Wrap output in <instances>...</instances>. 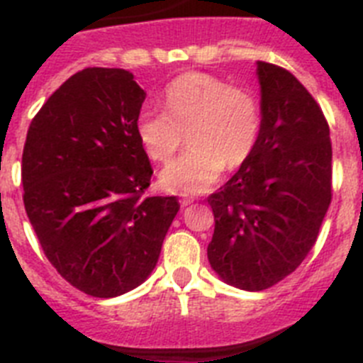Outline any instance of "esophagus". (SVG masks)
Here are the masks:
<instances>
[{"label":"esophagus","instance_id":"obj_1","mask_svg":"<svg viewBox=\"0 0 363 363\" xmlns=\"http://www.w3.org/2000/svg\"><path fill=\"white\" fill-rule=\"evenodd\" d=\"M192 201H194V200H192V198H187V196H184V198H182V200H179V203L184 205V207H187V205H191Z\"/></svg>","mask_w":363,"mask_h":363}]
</instances>
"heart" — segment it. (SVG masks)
Here are the masks:
<instances>
[{
	"mask_svg": "<svg viewBox=\"0 0 363 363\" xmlns=\"http://www.w3.org/2000/svg\"><path fill=\"white\" fill-rule=\"evenodd\" d=\"M163 105L165 111L143 107L134 129L156 163L169 162L187 133L191 149L160 174L165 191L184 196L207 191L225 165H243L258 147L264 114L258 96L247 86L213 74L187 72L165 86Z\"/></svg>",
	"mask_w": 363,
	"mask_h": 363,
	"instance_id": "obj_1",
	"label": "heart"
}]
</instances>
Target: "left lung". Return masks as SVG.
I'll return each instance as SVG.
<instances>
[{"mask_svg":"<svg viewBox=\"0 0 363 363\" xmlns=\"http://www.w3.org/2000/svg\"><path fill=\"white\" fill-rule=\"evenodd\" d=\"M262 136L255 154L207 201L211 267L227 284L264 291L296 271L333 198L329 123L289 70L258 62Z\"/></svg>","mask_w":363,"mask_h":363,"instance_id":"1","label":"left lung"}]
</instances>
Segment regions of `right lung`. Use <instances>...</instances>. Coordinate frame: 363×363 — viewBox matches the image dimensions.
<instances>
[{
	"instance_id": "obj_1",
	"label": "right lung",
	"mask_w": 363,
	"mask_h": 363,
	"mask_svg": "<svg viewBox=\"0 0 363 363\" xmlns=\"http://www.w3.org/2000/svg\"><path fill=\"white\" fill-rule=\"evenodd\" d=\"M143 99L129 70L83 69L45 101L23 147V203L41 249L96 298L147 280L179 209L176 196H145L152 167L134 129Z\"/></svg>"
}]
</instances>
